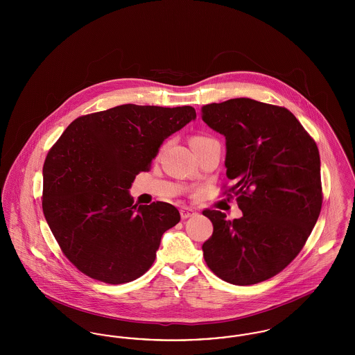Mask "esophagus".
Segmentation results:
<instances>
[{
	"label": "esophagus",
	"mask_w": 355,
	"mask_h": 355,
	"mask_svg": "<svg viewBox=\"0 0 355 355\" xmlns=\"http://www.w3.org/2000/svg\"><path fill=\"white\" fill-rule=\"evenodd\" d=\"M180 213H181V218H182V220L190 218V217H193V216L197 214L191 207H182V209L180 210Z\"/></svg>",
	"instance_id": "esophagus-1"
}]
</instances>
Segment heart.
I'll return each instance as SVG.
<instances>
[{"label": "heart", "mask_w": 355, "mask_h": 355, "mask_svg": "<svg viewBox=\"0 0 355 355\" xmlns=\"http://www.w3.org/2000/svg\"><path fill=\"white\" fill-rule=\"evenodd\" d=\"M209 141H211V138H209V137H205V135H193V137L190 138V145H191V148H196V146L203 145V144H206V142H209Z\"/></svg>", "instance_id": "obj_1"}]
</instances>
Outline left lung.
<instances>
[{"instance_id":"left-lung-1","label":"left lung","mask_w":355,"mask_h":355,"mask_svg":"<svg viewBox=\"0 0 355 355\" xmlns=\"http://www.w3.org/2000/svg\"><path fill=\"white\" fill-rule=\"evenodd\" d=\"M226 138V175L243 216L203 210L213 234L202 245L209 269L233 285H254L284 270L302 250L322 207L315 141L286 107L233 98L201 109Z\"/></svg>"}]
</instances>
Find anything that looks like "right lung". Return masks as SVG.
I'll return each instance as SVG.
<instances>
[{
  "label": "right lung",
  "mask_w": 355,
  "mask_h": 355,
  "mask_svg": "<svg viewBox=\"0 0 355 355\" xmlns=\"http://www.w3.org/2000/svg\"><path fill=\"white\" fill-rule=\"evenodd\" d=\"M197 117L191 106L119 105L74 119L44 164L42 210L69 261L110 285L150 269L161 236L180 211L168 202L137 206L129 189L169 135Z\"/></svg>",
  "instance_id": "right-lung-1"
}]
</instances>
